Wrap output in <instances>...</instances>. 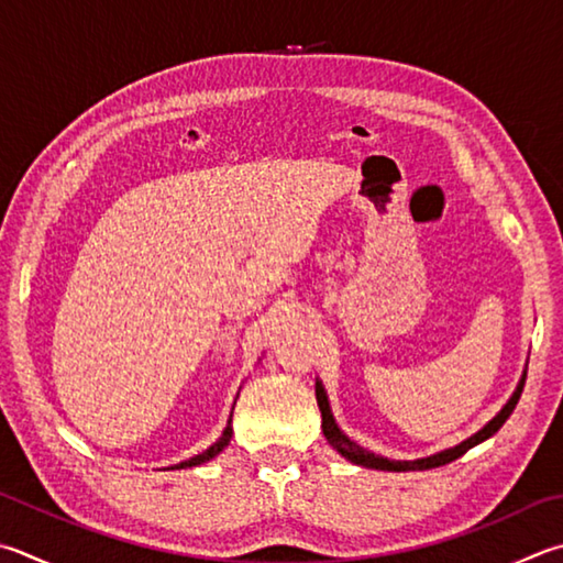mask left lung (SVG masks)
Listing matches in <instances>:
<instances>
[{
  "label": "left lung",
  "mask_w": 563,
  "mask_h": 563,
  "mask_svg": "<svg viewBox=\"0 0 563 563\" xmlns=\"http://www.w3.org/2000/svg\"><path fill=\"white\" fill-rule=\"evenodd\" d=\"M527 379V376H525ZM525 379L519 382V386H517V391L512 394V398H509L507 401V406L503 408V411H499L493 421H489L483 431H477L475 435H470L467 441H463L460 445H455V448H451V451H443V453H438V455H431V457H423V460H386V457H379V455H374V453H369V451H364V448H360L356 443H352L350 438H346L340 428H336V423H334V418H332V411H330V404H327V394H324V388H322V384L317 382V406H320V413H322V433H324V438L327 441H330L336 451H340L344 457H350L352 463H356V465H364V467H376V470H394V473H404V470H431V467H441V465H445V463H453V460H457L460 455H465L470 448H475L477 443H483V441H487L489 435H495L499 428L505 426V421L509 416H512V411H515V406H517V401H519V396H522V388H525Z\"/></svg>",
  "instance_id": "obj_1"
}]
</instances>
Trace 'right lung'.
<instances>
[{
    "label": "right lung",
    "instance_id": "add662e5",
    "mask_svg": "<svg viewBox=\"0 0 563 563\" xmlns=\"http://www.w3.org/2000/svg\"><path fill=\"white\" fill-rule=\"evenodd\" d=\"M231 435H233V431H231V418H229V426L223 428V433H221V438L217 443H213L209 451H203L201 455H194V457H189V460H184V463H179V465H175V467H194V465H201V463H207V460H211L213 455H219L223 448L229 445V441H231Z\"/></svg>",
    "mask_w": 563,
    "mask_h": 563
}]
</instances>
